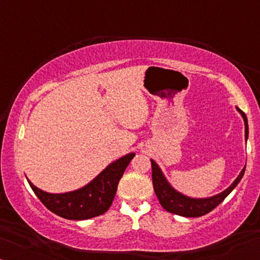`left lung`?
<instances>
[{
  "instance_id": "left-lung-1",
  "label": "left lung",
  "mask_w": 260,
  "mask_h": 260,
  "mask_svg": "<svg viewBox=\"0 0 260 260\" xmlns=\"http://www.w3.org/2000/svg\"><path fill=\"white\" fill-rule=\"evenodd\" d=\"M238 111L241 113V116H243L244 118L245 137H246L247 140V136H248L247 117L240 109H238ZM151 170H152L151 177H152V184H154V190L162 207L165 208L167 212L173 213V214L181 215V216H187V218H198V216H202L213 211V209H214L218 205L221 204V202L226 199L227 195H229L231 191L237 187V184L240 182L241 177L244 176V173H245V168H244L239 174V176L236 179V181H234V182L231 184L226 190H223L222 193L215 195V197L207 198V199H191V198L184 197V195L174 189L173 187H170V184L167 182L165 176H163L161 169L158 168V166L156 165L154 161H151Z\"/></svg>"
}]
</instances>
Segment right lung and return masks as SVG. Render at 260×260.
Segmentation results:
<instances>
[{
  "label": "right lung",
  "mask_w": 260,
  "mask_h": 260,
  "mask_svg": "<svg viewBox=\"0 0 260 260\" xmlns=\"http://www.w3.org/2000/svg\"><path fill=\"white\" fill-rule=\"evenodd\" d=\"M135 154H127L103 170L93 181L80 189L63 194H51L29 186L42 204L54 214L70 220H86L108 211L115 199L117 186Z\"/></svg>",
  "instance_id": "right-lung-1"
}]
</instances>
